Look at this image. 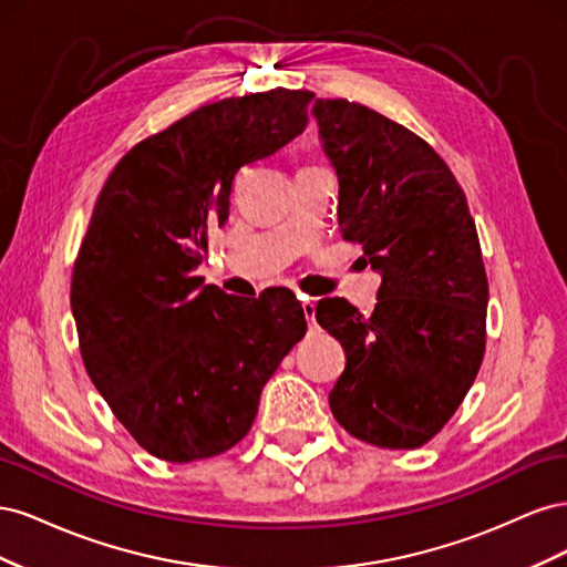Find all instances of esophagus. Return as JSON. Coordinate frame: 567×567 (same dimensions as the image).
Returning a JSON list of instances; mask_svg holds the SVG:
<instances>
[{"label":"esophagus","instance_id":"34e87169","mask_svg":"<svg viewBox=\"0 0 567 567\" xmlns=\"http://www.w3.org/2000/svg\"><path fill=\"white\" fill-rule=\"evenodd\" d=\"M302 315H305V319H307V323H310V326H315V323H317V319H315V315H317L315 300H310V298H305V300H302Z\"/></svg>","mask_w":567,"mask_h":567}]
</instances>
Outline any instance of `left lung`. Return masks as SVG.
Masks as SVG:
<instances>
[{
    "label": "left lung",
    "instance_id": "obj_1",
    "mask_svg": "<svg viewBox=\"0 0 567 567\" xmlns=\"http://www.w3.org/2000/svg\"><path fill=\"white\" fill-rule=\"evenodd\" d=\"M315 115L340 182V234L383 277L371 317L342 298L317 305L346 350L329 404L352 437L419 450L454 416L485 357L489 286L475 221L419 134L348 99H319Z\"/></svg>",
    "mask_w": 567,
    "mask_h": 567
}]
</instances>
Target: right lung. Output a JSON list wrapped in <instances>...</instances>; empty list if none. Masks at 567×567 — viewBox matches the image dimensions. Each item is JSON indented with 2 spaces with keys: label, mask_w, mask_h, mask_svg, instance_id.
<instances>
[{
  "label": "right lung",
  "mask_w": 567,
  "mask_h": 567,
  "mask_svg": "<svg viewBox=\"0 0 567 567\" xmlns=\"http://www.w3.org/2000/svg\"><path fill=\"white\" fill-rule=\"evenodd\" d=\"M305 90L221 99L134 144L96 198L71 281L82 364L142 450L169 463L225 454L305 336L288 288L227 296L196 277L241 167L307 125Z\"/></svg>",
  "instance_id": "obj_1"
}]
</instances>
